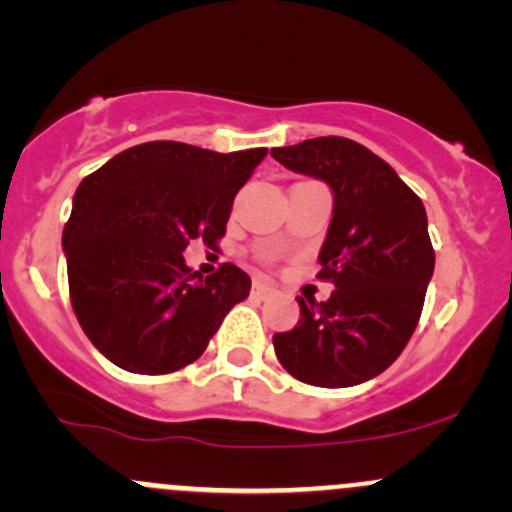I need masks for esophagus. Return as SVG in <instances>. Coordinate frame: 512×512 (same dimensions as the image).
Instances as JSON below:
<instances>
[{"label":"esophagus","instance_id":"esophagus-1","mask_svg":"<svg viewBox=\"0 0 512 512\" xmlns=\"http://www.w3.org/2000/svg\"><path fill=\"white\" fill-rule=\"evenodd\" d=\"M272 292H275V287H272V285H267V282H255V285H252V294H255L257 299H265V297H270Z\"/></svg>","mask_w":512,"mask_h":512}]
</instances>
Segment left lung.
Segmentation results:
<instances>
[{
  "instance_id": "left-lung-1",
  "label": "left lung",
  "mask_w": 512,
  "mask_h": 512,
  "mask_svg": "<svg viewBox=\"0 0 512 512\" xmlns=\"http://www.w3.org/2000/svg\"><path fill=\"white\" fill-rule=\"evenodd\" d=\"M272 158L334 193L317 275L334 292L327 302L297 299V327L272 337L277 359L304 384H364L399 359L421 319L436 262L426 208L386 160L349 138H309Z\"/></svg>"
}]
</instances>
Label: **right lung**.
Returning a JSON list of instances; mask_svg holds the SVG:
<instances>
[{
  "mask_svg": "<svg viewBox=\"0 0 512 512\" xmlns=\"http://www.w3.org/2000/svg\"><path fill=\"white\" fill-rule=\"evenodd\" d=\"M265 156L151 141L81 180L61 245L71 307L108 361L148 376L183 369L247 299V272L225 262L203 280L183 250L190 240L218 245L237 190Z\"/></svg>",
  "mask_w": 512,
  "mask_h": 512,
  "instance_id": "obj_1",
  "label": "right lung"
}]
</instances>
